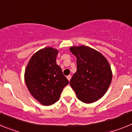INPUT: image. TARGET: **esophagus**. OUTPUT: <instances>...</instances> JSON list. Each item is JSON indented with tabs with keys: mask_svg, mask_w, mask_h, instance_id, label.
Masks as SVG:
<instances>
[{
	"mask_svg": "<svg viewBox=\"0 0 132 132\" xmlns=\"http://www.w3.org/2000/svg\"><path fill=\"white\" fill-rule=\"evenodd\" d=\"M67 79L69 80V81H70V80H71V75H68V76H67Z\"/></svg>",
	"mask_w": 132,
	"mask_h": 132,
	"instance_id": "34e87169",
	"label": "esophagus"
}]
</instances>
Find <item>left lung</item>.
<instances>
[{
    "instance_id": "8db88e82",
    "label": "left lung",
    "mask_w": 132,
    "mask_h": 132,
    "mask_svg": "<svg viewBox=\"0 0 132 132\" xmlns=\"http://www.w3.org/2000/svg\"><path fill=\"white\" fill-rule=\"evenodd\" d=\"M77 57V71L70 85L78 99L93 103L104 96L111 83L112 75L108 61L96 50L81 45L70 47Z\"/></svg>"
}]
</instances>
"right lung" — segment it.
<instances>
[{"label": "right lung", "instance_id": "1", "mask_svg": "<svg viewBox=\"0 0 132 132\" xmlns=\"http://www.w3.org/2000/svg\"><path fill=\"white\" fill-rule=\"evenodd\" d=\"M57 50L46 47L36 52L25 71V82L35 98L45 106L52 105L59 99L69 80L56 63Z\"/></svg>", "mask_w": 132, "mask_h": 132}]
</instances>
